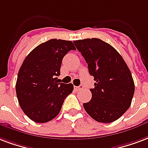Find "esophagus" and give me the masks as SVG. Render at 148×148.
I'll list each match as a JSON object with an SVG mask.
<instances>
[{"mask_svg":"<svg viewBox=\"0 0 148 148\" xmlns=\"http://www.w3.org/2000/svg\"><path fill=\"white\" fill-rule=\"evenodd\" d=\"M83 88H84V87H83V85H79V86H77V87H75V88H76L77 90H82Z\"/></svg>","mask_w":148,"mask_h":148,"instance_id":"esophagus-1","label":"esophagus"}]
</instances>
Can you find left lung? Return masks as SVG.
Listing matches in <instances>:
<instances>
[{
    "label": "left lung",
    "mask_w": 148,
    "mask_h": 148,
    "mask_svg": "<svg viewBox=\"0 0 148 148\" xmlns=\"http://www.w3.org/2000/svg\"><path fill=\"white\" fill-rule=\"evenodd\" d=\"M88 63L96 82L92 99L83 103L85 111L96 121L110 123L130 108L135 85L128 66L114 48L99 38L74 41Z\"/></svg>",
    "instance_id": "8db88e82"
}]
</instances>
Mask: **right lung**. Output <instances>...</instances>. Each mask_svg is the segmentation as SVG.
<instances>
[{
	"instance_id": "right-lung-1",
	"label": "right lung",
	"mask_w": 148,
	"mask_h": 148,
	"mask_svg": "<svg viewBox=\"0 0 148 148\" xmlns=\"http://www.w3.org/2000/svg\"><path fill=\"white\" fill-rule=\"evenodd\" d=\"M71 40L51 39L33 49L18 73L16 91L18 103L32 121L45 123L59 114L64 99L72 92L71 83H57L63 58L75 50Z\"/></svg>"
}]
</instances>
